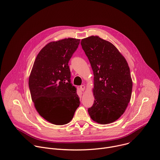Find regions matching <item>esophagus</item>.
Here are the masks:
<instances>
[{
    "mask_svg": "<svg viewBox=\"0 0 160 160\" xmlns=\"http://www.w3.org/2000/svg\"><path fill=\"white\" fill-rule=\"evenodd\" d=\"M85 86L84 85V84H82V85H81L80 86V89L82 91H84V90H85Z\"/></svg>",
    "mask_w": 160,
    "mask_h": 160,
    "instance_id": "34e87169",
    "label": "esophagus"
}]
</instances>
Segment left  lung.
I'll list each match as a JSON object with an SVG mask.
<instances>
[{"mask_svg": "<svg viewBox=\"0 0 160 160\" xmlns=\"http://www.w3.org/2000/svg\"><path fill=\"white\" fill-rule=\"evenodd\" d=\"M81 44L94 74L95 100L88 113L97 123H112L123 115L131 100L132 81L128 63L112 43L98 36L82 39Z\"/></svg>", "mask_w": 160, "mask_h": 160, "instance_id": "1", "label": "left lung"}]
</instances>
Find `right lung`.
I'll use <instances>...</instances> for the list:
<instances>
[{
  "label": "right lung",
  "mask_w": 160,
  "mask_h": 160,
  "mask_svg": "<svg viewBox=\"0 0 160 160\" xmlns=\"http://www.w3.org/2000/svg\"><path fill=\"white\" fill-rule=\"evenodd\" d=\"M79 43V39L68 38L47 44L37 55L29 77L36 110L55 125L69 123L80 104L68 66Z\"/></svg>",
  "instance_id": "1"
}]
</instances>
